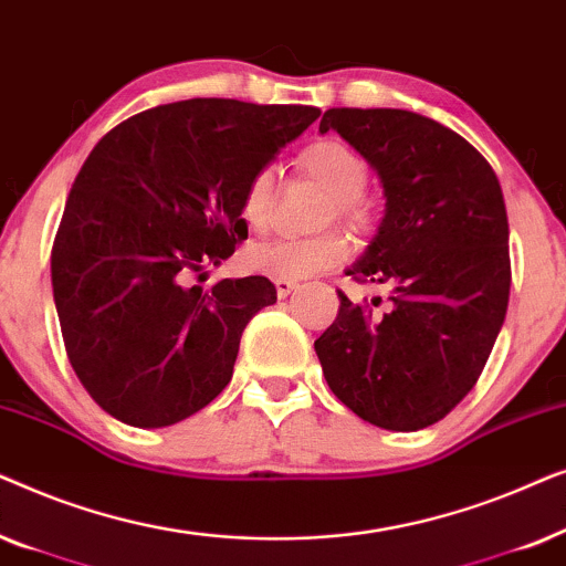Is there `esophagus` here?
Wrapping results in <instances>:
<instances>
[{"label": "esophagus", "mask_w": 566, "mask_h": 566, "mask_svg": "<svg viewBox=\"0 0 566 566\" xmlns=\"http://www.w3.org/2000/svg\"><path fill=\"white\" fill-rule=\"evenodd\" d=\"M296 289H298L296 281H283V277H275V291H277V296H281V298L291 296V293Z\"/></svg>", "instance_id": "esophagus-1"}]
</instances>
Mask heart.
<instances>
[{
  "label": "heart",
  "mask_w": 566,
  "mask_h": 566,
  "mask_svg": "<svg viewBox=\"0 0 566 566\" xmlns=\"http://www.w3.org/2000/svg\"><path fill=\"white\" fill-rule=\"evenodd\" d=\"M301 167L322 182L335 198V211L339 219L360 221L366 208L360 203V190L366 188L368 167L358 151L335 138L308 144L301 151ZM273 192L275 172L270 167L258 169L242 192V219L252 231H265L273 221ZM347 258V242L335 231H322L314 237H285L275 242L252 247L247 262L270 277L283 281H304L308 275L339 265Z\"/></svg>",
  "instance_id": "heart-1"
}]
</instances>
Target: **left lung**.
<instances>
[{
	"mask_svg": "<svg viewBox=\"0 0 566 566\" xmlns=\"http://www.w3.org/2000/svg\"><path fill=\"white\" fill-rule=\"evenodd\" d=\"M337 130L384 185L374 242L345 275L391 285L384 312L343 291L316 339L324 378L360 420L422 430L474 389L510 298L507 211L482 154L438 120L394 107H332Z\"/></svg>",
	"mask_w": 566,
	"mask_h": 566,
	"instance_id": "1",
	"label": "left lung"
}]
</instances>
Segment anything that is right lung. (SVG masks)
Masks as SVG:
<instances>
[{
	"mask_svg": "<svg viewBox=\"0 0 566 566\" xmlns=\"http://www.w3.org/2000/svg\"><path fill=\"white\" fill-rule=\"evenodd\" d=\"M319 113L196 97L138 113L92 149L53 239L51 283L74 374L115 420L167 428L227 389L275 285L182 281L234 254L250 177Z\"/></svg>",
	"mask_w": 566,
	"mask_h": 566,
	"instance_id": "1",
	"label": "right lung"
}]
</instances>
